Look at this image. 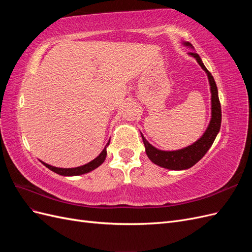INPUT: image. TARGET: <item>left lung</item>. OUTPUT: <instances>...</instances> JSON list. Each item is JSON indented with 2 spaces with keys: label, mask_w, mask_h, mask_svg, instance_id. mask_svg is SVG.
Instances as JSON below:
<instances>
[{
  "label": "left lung",
  "mask_w": 252,
  "mask_h": 252,
  "mask_svg": "<svg viewBox=\"0 0 252 252\" xmlns=\"http://www.w3.org/2000/svg\"><path fill=\"white\" fill-rule=\"evenodd\" d=\"M185 46L190 48H193L192 45L190 43H184ZM189 56L193 57L196 62L200 64V66L207 73V77L210 84V93H211V120L210 123L206 129V131L201 138L194 142L192 145H189L188 147H185L179 150L173 151H164L159 150L144 138L142 134V139L145 145V151L152 163L156 165L163 167L170 170H184L188 169L196 164L200 159L206 155V152L209 150L211 145L215 142L217 135L220 131V122H222V110H220V104L219 100L218 94V87L215 82V79L211 75V73L207 70V68L203 64L200 56L197 53L191 51L189 52Z\"/></svg>",
  "instance_id": "1"
}]
</instances>
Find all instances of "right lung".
<instances>
[{
  "label": "right lung",
  "mask_w": 252,
  "mask_h": 252,
  "mask_svg": "<svg viewBox=\"0 0 252 252\" xmlns=\"http://www.w3.org/2000/svg\"><path fill=\"white\" fill-rule=\"evenodd\" d=\"M109 142L106 144L105 148L103 149V151L101 152V154L98 155V157H96L94 159H93V161L89 162L88 164H85V165L80 166V167H75V168H58V167L50 166V165L44 163L42 161L41 162H42L43 165L46 166L48 169L52 170L53 172H56V173H58L60 175H65V177H73V175H80V174L87 173V172H90V171L94 170L101 164L104 163L105 158H106V156H107V151H106V148H107V146L109 145Z\"/></svg>",
  "instance_id": "right-lung-1"
}]
</instances>
